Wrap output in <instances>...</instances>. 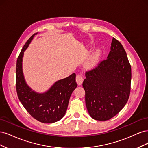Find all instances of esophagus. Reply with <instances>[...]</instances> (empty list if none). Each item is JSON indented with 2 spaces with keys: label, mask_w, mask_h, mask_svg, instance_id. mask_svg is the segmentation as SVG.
Listing matches in <instances>:
<instances>
[{
  "label": "esophagus",
  "mask_w": 148,
  "mask_h": 148,
  "mask_svg": "<svg viewBox=\"0 0 148 148\" xmlns=\"http://www.w3.org/2000/svg\"><path fill=\"white\" fill-rule=\"evenodd\" d=\"M83 77L82 75H77V77H76V81H77V83L78 85L82 84L83 82Z\"/></svg>",
  "instance_id": "obj_1"
}]
</instances>
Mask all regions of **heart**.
I'll return each instance as SVG.
<instances>
[{
	"mask_svg": "<svg viewBox=\"0 0 148 148\" xmlns=\"http://www.w3.org/2000/svg\"><path fill=\"white\" fill-rule=\"evenodd\" d=\"M100 56V50L99 49H97L96 51L93 53V54L92 55L90 60L89 61V65H92L95 63H96V61L99 59Z\"/></svg>",
	"mask_w": 148,
	"mask_h": 148,
	"instance_id": "1",
	"label": "heart"
}]
</instances>
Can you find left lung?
I'll return each mask as SVG.
<instances>
[{
	"label": "left lung",
	"mask_w": 148,
	"mask_h": 148,
	"mask_svg": "<svg viewBox=\"0 0 148 148\" xmlns=\"http://www.w3.org/2000/svg\"><path fill=\"white\" fill-rule=\"evenodd\" d=\"M85 76L83 86L89 115L99 121L114 117L127 104L131 89V65L122 44L113 38L107 59Z\"/></svg>",
	"instance_id": "8db88e82"
}]
</instances>
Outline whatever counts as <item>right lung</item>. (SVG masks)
<instances>
[{"instance_id": "right-lung-1", "label": "right lung", "mask_w": 148, "mask_h": 148, "mask_svg": "<svg viewBox=\"0 0 148 148\" xmlns=\"http://www.w3.org/2000/svg\"><path fill=\"white\" fill-rule=\"evenodd\" d=\"M37 34H34L28 40L17 59L16 92L22 105L33 118L42 123H51L60 120L65 115L70 96L77 87V83L75 73L56 82L43 93L34 91L26 83L22 69L24 52Z\"/></svg>"}]
</instances>
